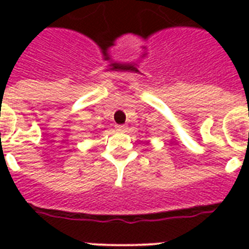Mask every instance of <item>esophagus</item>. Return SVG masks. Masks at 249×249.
<instances>
[{
  "label": "esophagus",
  "mask_w": 249,
  "mask_h": 249,
  "mask_svg": "<svg viewBox=\"0 0 249 249\" xmlns=\"http://www.w3.org/2000/svg\"><path fill=\"white\" fill-rule=\"evenodd\" d=\"M116 128L119 132H126V130H128V126H126V125H117Z\"/></svg>",
  "instance_id": "1"
}]
</instances>
